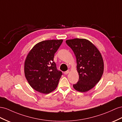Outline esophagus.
Wrapping results in <instances>:
<instances>
[{
	"instance_id": "obj_1",
	"label": "esophagus",
	"mask_w": 122,
	"mask_h": 122,
	"mask_svg": "<svg viewBox=\"0 0 122 122\" xmlns=\"http://www.w3.org/2000/svg\"><path fill=\"white\" fill-rule=\"evenodd\" d=\"M69 71H70V70H67V71H65V72H64V74H67L68 73H69Z\"/></svg>"
}]
</instances>
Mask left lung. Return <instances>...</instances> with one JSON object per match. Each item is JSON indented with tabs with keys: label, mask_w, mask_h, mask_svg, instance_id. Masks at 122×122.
Here are the masks:
<instances>
[{
	"label": "left lung",
	"mask_w": 122,
	"mask_h": 122,
	"mask_svg": "<svg viewBox=\"0 0 122 122\" xmlns=\"http://www.w3.org/2000/svg\"><path fill=\"white\" fill-rule=\"evenodd\" d=\"M76 58L79 74L75 90L85 92L93 88L100 81L104 72V61L100 51L87 39L75 38L66 41Z\"/></svg>",
	"instance_id": "1"
}]
</instances>
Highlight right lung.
Segmentation results:
<instances>
[{"mask_svg": "<svg viewBox=\"0 0 122 122\" xmlns=\"http://www.w3.org/2000/svg\"><path fill=\"white\" fill-rule=\"evenodd\" d=\"M63 40H47L35 45L25 62V75L32 88L39 92L48 94L54 90L62 75L53 61Z\"/></svg>", "mask_w": 122, "mask_h": 122, "instance_id": "obj_1", "label": "right lung"}]
</instances>
